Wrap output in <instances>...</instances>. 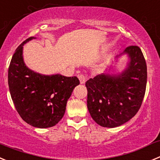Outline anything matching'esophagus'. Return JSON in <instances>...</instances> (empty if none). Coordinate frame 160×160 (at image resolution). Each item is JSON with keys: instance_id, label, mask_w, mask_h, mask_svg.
I'll use <instances>...</instances> for the list:
<instances>
[{"instance_id": "obj_1", "label": "esophagus", "mask_w": 160, "mask_h": 160, "mask_svg": "<svg viewBox=\"0 0 160 160\" xmlns=\"http://www.w3.org/2000/svg\"><path fill=\"white\" fill-rule=\"evenodd\" d=\"M78 79L81 84H84V83L86 82V77H85L83 74H80V75H78Z\"/></svg>"}]
</instances>
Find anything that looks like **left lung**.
<instances>
[{
    "instance_id": "1",
    "label": "left lung",
    "mask_w": 160,
    "mask_h": 160,
    "mask_svg": "<svg viewBox=\"0 0 160 160\" xmlns=\"http://www.w3.org/2000/svg\"><path fill=\"white\" fill-rule=\"evenodd\" d=\"M128 67L119 74H98L86 82L87 108L93 121L115 128L132 119L142 105L147 85V65L137 46L126 48Z\"/></svg>"
}]
</instances>
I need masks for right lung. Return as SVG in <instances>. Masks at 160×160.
I'll return each mask as SVG.
<instances>
[{
  "label": "right lung",
  "mask_w": 160,
  "mask_h": 160,
  "mask_svg": "<svg viewBox=\"0 0 160 160\" xmlns=\"http://www.w3.org/2000/svg\"><path fill=\"white\" fill-rule=\"evenodd\" d=\"M36 39L23 41L13 54L8 67V82L11 98L22 119L33 127L50 128L58 124L78 78L61 74L43 75L26 67L23 46Z\"/></svg>",
  "instance_id": "obj_1"
}]
</instances>
